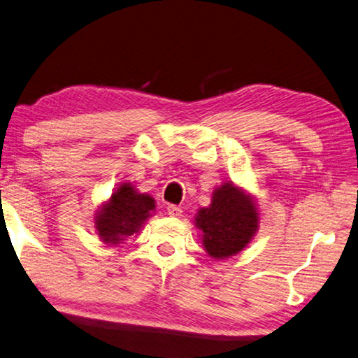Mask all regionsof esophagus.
<instances>
[{
    "label": "esophagus",
    "instance_id": "34e87169",
    "mask_svg": "<svg viewBox=\"0 0 358 358\" xmlns=\"http://www.w3.org/2000/svg\"><path fill=\"white\" fill-rule=\"evenodd\" d=\"M166 211H168L169 216H173V217H180V216H182V210H180V208L176 206V205H168Z\"/></svg>",
    "mask_w": 358,
    "mask_h": 358
}]
</instances>
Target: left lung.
<instances>
[{
    "label": "left lung",
    "mask_w": 358,
    "mask_h": 358,
    "mask_svg": "<svg viewBox=\"0 0 358 358\" xmlns=\"http://www.w3.org/2000/svg\"><path fill=\"white\" fill-rule=\"evenodd\" d=\"M194 222L208 256L225 259L251 243L259 230V208L250 192L227 180L214 189L211 205L200 208Z\"/></svg>",
    "instance_id": "left-lung-1"
}]
</instances>
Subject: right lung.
I'll use <instances>...</instances> for the list:
<instances>
[{"instance_id": "1", "label": "right lung", "mask_w": 358, "mask_h": 358, "mask_svg": "<svg viewBox=\"0 0 358 358\" xmlns=\"http://www.w3.org/2000/svg\"><path fill=\"white\" fill-rule=\"evenodd\" d=\"M155 208L157 203L152 195L141 194L128 180L120 182L94 214L99 240L110 246H118L128 236L141 232L147 219L153 216Z\"/></svg>"}]
</instances>
